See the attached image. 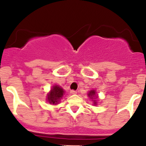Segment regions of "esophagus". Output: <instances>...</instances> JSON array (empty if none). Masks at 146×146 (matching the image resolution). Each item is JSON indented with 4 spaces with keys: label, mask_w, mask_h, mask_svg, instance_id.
Instances as JSON below:
<instances>
[{
    "label": "esophagus",
    "mask_w": 146,
    "mask_h": 146,
    "mask_svg": "<svg viewBox=\"0 0 146 146\" xmlns=\"http://www.w3.org/2000/svg\"><path fill=\"white\" fill-rule=\"evenodd\" d=\"M70 94H72V95H76V94H77V92H76V90H71L70 91Z\"/></svg>",
    "instance_id": "esophagus-1"
}]
</instances>
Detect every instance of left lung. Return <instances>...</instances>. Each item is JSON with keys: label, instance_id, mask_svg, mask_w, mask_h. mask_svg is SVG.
Returning a JSON list of instances; mask_svg holds the SVG:
<instances>
[{"label": "left lung", "instance_id": "obj_1", "mask_svg": "<svg viewBox=\"0 0 146 146\" xmlns=\"http://www.w3.org/2000/svg\"><path fill=\"white\" fill-rule=\"evenodd\" d=\"M88 95L90 98V99L92 100V102H93L94 105H97L98 102H97L96 99L98 98V95H96V91H95V90H92L89 91V92H88Z\"/></svg>", "mask_w": 146, "mask_h": 146}]
</instances>
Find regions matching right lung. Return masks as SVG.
Segmentation results:
<instances>
[{"instance_id":"right-lung-1","label":"right lung","mask_w":146,"mask_h":146,"mask_svg":"<svg viewBox=\"0 0 146 146\" xmlns=\"http://www.w3.org/2000/svg\"><path fill=\"white\" fill-rule=\"evenodd\" d=\"M64 90L58 85H55L52 87L50 92L47 94V101L50 104H57L59 103L64 95Z\"/></svg>"}]
</instances>
